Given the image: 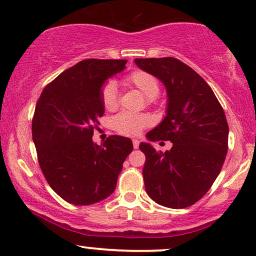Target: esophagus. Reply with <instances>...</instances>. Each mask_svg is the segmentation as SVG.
Segmentation results:
<instances>
[{
    "instance_id": "1",
    "label": "esophagus",
    "mask_w": 256,
    "mask_h": 256,
    "mask_svg": "<svg viewBox=\"0 0 256 256\" xmlns=\"http://www.w3.org/2000/svg\"><path fill=\"white\" fill-rule=\"evenodd\" d=\"M132 144H134V149H137L138 146H140V140H132Z\"/></svg>"
}]
</instances>
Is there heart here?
I'll use <instances>...</instances> for the list:
<instances>
[{
    "mask_svg": "<svg viewBox=\"0 0 256 256\" xmlns=\"http://www.w3.org/2000/svg\"><path fill=\"white\" fill-rule=\"evenodd\" d=\"M125 84L136 88L146 98H156L160 85L158 79L150 73L144 71H134L124 79ZM101 101L106 110H114L118 104V90L113 82H108L104 85L101 91ZM150 120L144 114L120 113L112 120L114 130L125 136H137L143 128L149 125Z\"/></svg>",
    "mask_w": 256,
    "mask_h": 256,
    "instance_id": "1",
    "label": "heart"
}]
</instances>
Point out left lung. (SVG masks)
I'll return each instance as SVG.
<instances>
[{"instance_id":"1","label":"left lung","mask_w":256,"mask_h":256,"mask_svg":"<svg viewBox=\"0 0 256 256\" xmlns=\"http://www.w3.org/2000/svg\"><path fill=\"white\" fill-rule=\"evenodd\" d=\"M140 70L162 82L167 91L166 116L146 134L171 140L165 152L142 142L143 179L152 201L168 208H186L210 189L228 152V125L213 90L192 67L174 58H134Z\"/></svg>"}]
</instances>
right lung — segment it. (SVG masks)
I'll list each match as a JSON object with an SVG mask.
<instances>
[{
    "label": "right lung",
    "mask_w": 256,
    "mask_h": 256,
    "mask_svg": "<svg viewBox=\"0 0 256 256\" xmlns=\"http://www.w3.org/2000/svg\"><path fill=\"white\" fill-rule=\"evenodd\" d=\"M126 62L80 61L46 85L37 101L32 138L38 162L52 189L72 204H94L112 195L134 149L130 138L116 134L102 146L92 142L104 113L102 86Z\"/></svg>",
    "instance_id": "obj_1"
}]
</instances>
